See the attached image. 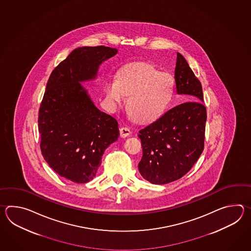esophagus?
<instances>
[{
  "label": "esophagus",
  "mask_w": 251,
  "mask_h": 251,
  "mask_svg": "<svg viewBox=\"0 0 251 251\" xmlns=\"http://www.w3.org/2000/svg\"><path fill=\"white\" fill-rule=\"evenodd\" d=\"M130 133H131V131H130V129L128 127H122L120 128V136L121 137H127L128 135H130Z\"/></svg>",
  "instance_id": "1"
}]
</instances>
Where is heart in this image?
Masks as SVG:
<instances>
[{
    "label": "heart",
    "instance_id": "obj_1",
    "mask_svg": "<svg viewBox=\"0 0 251 251\" xmlns=\"http://www.w3.org/2000/svg\"><path fill=\"white\" fill-rule=\"evenodd\" d=\"M104 91L111 103H122L125 95L128 96L130 118L148 123L160 118L169 106L174 92V80L152 65L134 64L120 71L117 80L107 81Z\"/></svg>",
    "mask_w": 251,
    "mask_h": 251
}]
</instances>
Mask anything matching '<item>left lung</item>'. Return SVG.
<instances>
[{"mask_svg":"<svg viewBox=\"0 0 251 251\" xmlns=\"http://www.w3.org/2000/svg\"><path fill=\"white\" fill-rule=\"evenodd\" d=\"M177 94L190 96L139 131L143 157L140 174L151 184L162 185L186 175L203 152L206 122L201 82L181 53H176Z\"/></svg>","mask_w":251,"mask_h":251,"instance_id":"left-lung-1","label":"left lung"}]
</instances>
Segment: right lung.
<instances>
[{"instance_id":"add662e5","label":"right lung","mask_w":251,"mask_h":251,"mask_svg":"<svg viewBox=\"0 0 251 251\" xmlns=\"http://www.w3.org/2000/svg\"><path fill=\"white\" fill-rule=\"evenodd\" d=\"M117 48L75 49L53 70L38 112L43 157L59 176L86 183L96 176L102 155L119 135L118 121L94 105L80 82L94 80Z\"/></svg>"}]
</instances>
